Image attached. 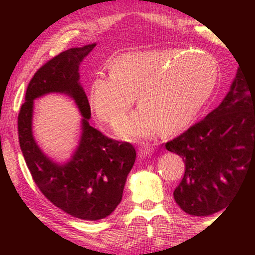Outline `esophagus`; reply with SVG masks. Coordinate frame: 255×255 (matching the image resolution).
<instances>
[{"label":"esophagus","instance_id":"1","mask_svg":"<svg viewBox=\"0 0 255 255\" xmlns=\"http://www.w3.org/2000/svg\"><path fill=\"white\" fill-rule=\"evenodd\" d=\"M153 150H154V147H152V146H148L147 144H144L141 146V147L139 148V156L148 157L150 154H152Z\"/></svg>","mask_w":255,"mask_h":255}]
</instances>
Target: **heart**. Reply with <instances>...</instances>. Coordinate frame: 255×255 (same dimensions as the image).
I'll return each mask as SVG.
<instances>
[{"mask_svg":"<svg viewBox=\"0 0 255 255\" xmlns=\"http://www.w3.org/2000/svg\"><path fill=\"white\" fill-rule=\"evenodd\" d=\"M109 73H99L89 92L91 108L101 121L118 125L137 97L141 107L120 125L126 139L148 137L162 128L175 133L195 119L218 81L216 60L180 49L126 52Z\"/></svg>","mask_w":255,"mask_h":255,"instance_id":"obj_1","label":"heart"}]
</instances>
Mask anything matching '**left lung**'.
Returning <instances> with one entry per match:
<instances>
[{
    "label": "left lung",
    "instance_id": "8db88e82",
    "mask_svg": "<svg viewBox=\"0 0 255 255\" xmlns=\"http://www.w3.org/2000/svg\"><path fill=\"white\" fill-rule=\"evenodd\" d=\"M165 147L184 162L174 191L184 212L205 217L229 204L255 166V89L241 67L222 103Z\"/></svg>",
    "mask_w": 255,
    "mask_h": 255
}]
</instances>
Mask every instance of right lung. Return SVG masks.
I'll return each mask as SVG.
<instances>
[{"mask_svg": "<svg viewBox=\"0 0 255 255\" xmlns=\"http://www.w3.org/2000/svg\"><path fill=\"white\" fill-rule=\"evenodd\" d=\"M95 46L68 49L43 64L28 84L17 116L20 148L34 183L55 206L85 221L103 219L118 207L136 157L129 142L110 139L89 124L91 108L79 81V66ZM52 92L74 99L83 116L79 146L64 165L45 156L31 134L33 101Z\"/></svg>", "mask_w": 255, "mask_h": 255, "instance_id": "1", "label": "right lung"}]
</instances>
